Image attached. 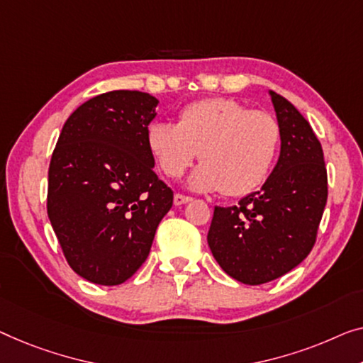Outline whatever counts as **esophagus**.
<instances>
[{
	"instance_id": "obj_1",
	"label": "esophagus",
	"mask_w": 363,
	"mask_h": 363,
	"mask_svg": "<svg viewBox=\"0 0 363 363\" xmlns=\"http://www.w3.org/2000/svg\"><path fill=\"white\" fill-rule=\"evenodd\" d=\"M191 200H192V197L184 196V194H176V196H174V205H184V203L191 202Z\"/></svg>"
}]
</instances>
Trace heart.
Here are the masks:
<instances>
[{
    "instance_id": "1",
    "label": "heart",
    "mask_w": 363,
    "mask_h": 363,
    "mask_svg": "<svg viewBox=\"0 0 363 363\" xmlns=\"http://www.w3.org/2000/svg\"><path fill=\"white\" fill-rule=\"evenodd\" d=\"M147 142L164 176L181 177L200 151L202 164L191 176V186L242 197L266 182L282 128L272 113L251 111L230 97H212L184 107L177 125L151 123Z\"/></svg>"
}]
</instances>
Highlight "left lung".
Masks as SVG:
<instances>
[{"label":"left lung","instance_id":"obj_1","mask_svg":"<svg viewBox=\"0 0 363 363\" xmlns=\"http://www.w3.org/2000/svg\"><path fill=\"white\" fill-rule=\"evenodd\" d=\"M282 128L280 156L261 191L215 207L208 246L230 277L261 285L298 266L316 242L328 200L320 140L295 106L270 91Z\"/></svg>","mask_w":363,"mask_h":363}]
</instances>
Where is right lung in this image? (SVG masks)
<instances>
[{"label": "right lung", "mask_w": 363, "mask_h": 363, "mask_svg": "<svg viewBox=\"0 0 363 363\" xmlns=\"http://www.w3.org/2000/svg\"><path fill=\"white\" fill-rule=\"evenodd\" d=\"M156 106L140 91L96 96L68 117L52 153L48 218L68 266L93 284L132 277L172 207L147 142Z\"/></svg>", "instance_id": "obj_1"}]
</instances>
